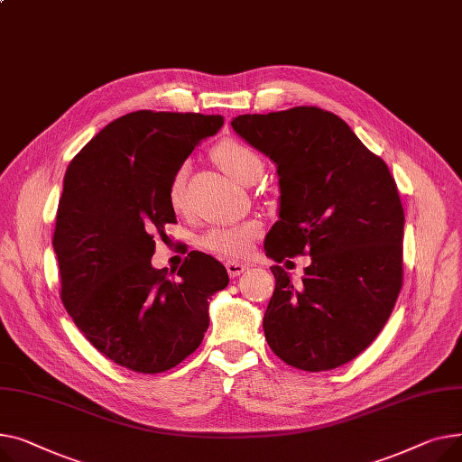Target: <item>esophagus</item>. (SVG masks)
Listing matches in <instances>:
<instances>
[{"label": "esophagus", "instance_id": "esophagus-1", "mask_svg": "<svg viewBox=\"0 0 462 462\" xmlns=\"http://www.w3.org/2000/svg\"><path fill=\"white\" fill-rule=\"evenodd\" d=\"M226 268H227V274H229L231 278H236V276L246 273L248 266L242 264V263H236V261H227V263H226Z\"/></svg>", "mask_w": 462, "mask_h": 462}]
</instances>
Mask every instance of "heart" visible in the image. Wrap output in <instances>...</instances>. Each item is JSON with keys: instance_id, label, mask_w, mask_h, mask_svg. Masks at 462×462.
<instances>
[{"instance_id": "heart-1", "label": "heart", "mask_w": 462, "mask_h": 462, "mask_svg": "<svg viewBox=\"0 0 462 462\" xmlns=\"http://www.w3.org/2000/svg\"><path fill=\"white\" fill-rule=\"evenodd\" d=\"M214 160L218 166L236 182L250 180L257 171H263L261 158L248 147L236 140H224L214 147ZM188 166L180 164L170 182V203L175 210L184 207V184ZM261 226L255 220L240 222L235 226L214 227L201 236V246L224 257H244L250 250L254 240L259 236Z\"/></svg>"}]
</instances>
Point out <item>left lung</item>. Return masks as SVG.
<instances>
[{
  "label": "left lung",
  "instance_id": "8db88e82",
  "mask_svg": "<svg viewBox=\"0 0 462 462\" xmlns=\"http://www.w3.org/2000/svg\"><path fill=\"white\" fill-rule=\"evenodd\" d=\"M231 126L278 166L280 220L266 235V255H311L300 285L270 266L276 289L264 337L296 369L339 367L381 334L402 285L397 184L386 162L320 107L246 114Z\"/></svg>",
  "mask_w": 462,
  "mask_h": 462
}]
</instances>
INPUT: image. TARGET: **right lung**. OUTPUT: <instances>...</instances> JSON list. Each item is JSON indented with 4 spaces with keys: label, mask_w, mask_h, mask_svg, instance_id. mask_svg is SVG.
<instances>
[{
    "label": "right lung",
    "mask_w": 462,
    "mask_h": 462,
    "mask_svg": "<svg viewBox=\"0 0 462 462\" xmlns=\"http://www.w3.org/2000/svg\"><path fill=\"white\" fill-rule=\"evenodd\" d=\"M222 116L140 110L106 125L69 164L53 231L61 300L106 358L154 374L201 345L226 266L189 252L175 278L152 268L154 235L177 224L170 182Z\"/></svg>",
    "instance_id": "1"
}]
</instances>
